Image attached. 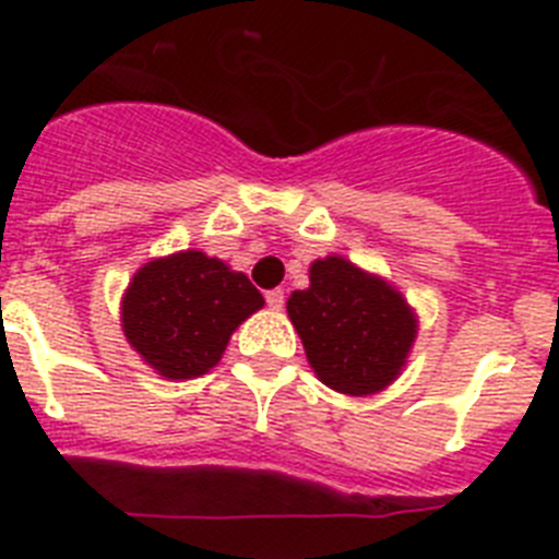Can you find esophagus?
<instances>
[{
    "label": "esophagus",
    "mask_w": 559,
    "mask_h": 559,
    "mask_svg": "<svg viewBox=\"0 0 559 559\" xmlns=\"http://www.w3.org/2000/svg\"><path fill=\"white\" fill-rule=\"evenodd\" d=\"M265 302H269V308L271 311H283V305H285V294L280 288H274V290H269V294H265Z\"/></svg>",
    "instance_id": "esophagus-1"
}]
</instances>
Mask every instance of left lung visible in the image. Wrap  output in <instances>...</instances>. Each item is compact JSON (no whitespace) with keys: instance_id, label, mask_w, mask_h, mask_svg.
Instances as JSON below:
<instances>
[{"instance_id":"1","label":"left lung","mask_w":559,"mask_h":559,"mask_svg":"<svg viewBox=\"0 0 559 559\" xmlns=\"http://www.w3.org/2000/svg\"><path fill=\"white\" fill-rule=\"evenodd\" d=\"M288 317L319 381L345 395L393 384L418 333L402 290L345 257L311 262V285L290 294Z\"/></svg>"}]
</instances>
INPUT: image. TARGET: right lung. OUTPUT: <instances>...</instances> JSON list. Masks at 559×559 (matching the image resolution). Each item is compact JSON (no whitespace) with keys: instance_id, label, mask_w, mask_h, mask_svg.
<instances>
[{"instance_id":"1","label":"right lung","mask_w":559,"mask_h":559,"mask_svg":"<svg viewBox=\"0 0 559 559\" xmlns=\"http://www.w3.org/2000/svg\"><path fill=\"white\" fill-rule=\"evenodd\" d=\"M262 305L246 274L192 248L135 271L121 299V328L157 376L194 379L223 359L231 333Z\"/></svg>"}]
</instances>
